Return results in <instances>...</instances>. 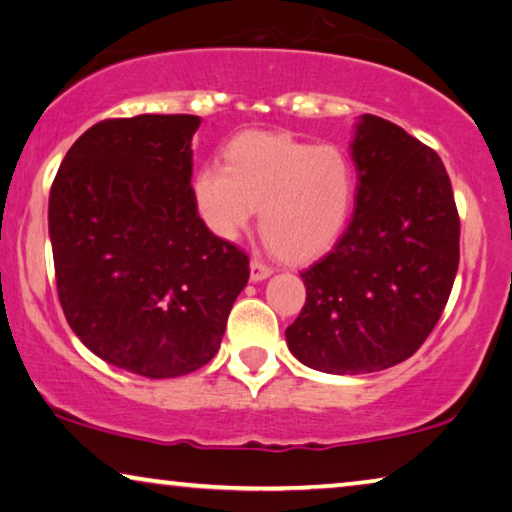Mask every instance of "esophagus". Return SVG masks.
Returning <instances> with one entry per match:
<instances>
[{
	"mask_svg": "<svg viewBox=\"0 0 512 512\" xmlns=\"http://www.w3.org/2000/svg\"><path fill=\"white\" fill-rule=\"evenodd\" d=\"M272 274V267L265 265L263 261H258V258H254V261L249 263V277L251 281H263Z\"/></svg>",
	"mask_w": 512,
	"mask_h": 512,
	"instance_id": "obj_1",
	"label": "esophagus"
}]
</instances>
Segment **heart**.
Wrapping results in <instances>:
<instances>
[{
  "label": "heart",
  "mask_w": 512,
  "mask_h": 512,
  "mask_svg": "<svg viewBox=\"0 0 512 512\" xmlns=\"http://www.w3.org/2000/svg\"><path fill=\"white\" fill-rule=\"evenodd\" d=\"M192 176V201L206 229L235 240L258 208V224L286 261H309L341 238L357 196L345 151L311 146L283 132H245Z\"/></svg>",
  "instance_id": "obj_1"
}]
</instances>
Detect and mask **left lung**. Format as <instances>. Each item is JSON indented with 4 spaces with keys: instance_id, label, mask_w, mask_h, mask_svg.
Here are the masks:
<instances>
[{
    "instance_id": "obj_1",
    "label": "left lung",
    "mask_w": 512,
    "mask_h": 512,
    "mask_svg": "<svg viewBox=\"0 0 512 512\" xmlns=\"http://www.w3.org/2000/svg\"><path fill=\"white\" fill-rule=\"evenodd\" d=\"M355 215L302 272L306 304L286 329L304 366L361 375L412 357L437 325L460 263V219L439 155L380 116L355 123Z\"/></svg>"
}]
</instances>
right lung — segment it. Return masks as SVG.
Masks as SVG:
<instances>
[{"label": "right lung", "instance_id": "obj_1", "mask_svg": "<svg viewBox=\"0 0 512 512\" xmlns=\"http://www.w3.org/2000/svg\"><path fill=\"white\" fill-rule=\"evenodd\" d=\"M192 114L100 121L70 146L47 208L61 309L107 364L153 380L217 355L245 251L192 201Z\"/></svg>", "mask_w": 512, "mask_h": 512}]
</instances>
